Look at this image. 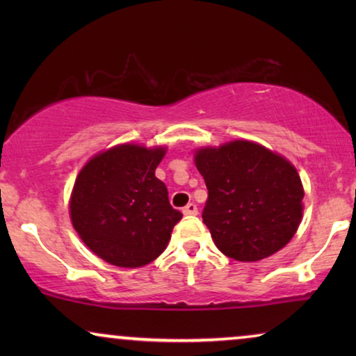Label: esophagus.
Segmentation results:
<instances>
[{"instance_id": "1", "label": "esophagus", "mask_w": 356, "mask_h": 356, "mask_svg": "<svg viewBox=\"0 0 356 356\" xmlns=\"http://www.w3.org/2000/svg\"><path fill=\"white\" fill-rule=\"evenodd\" d=\"M184 216H196L197 213V206L194 202H189L186 207H183Z\"/></svg>"}]
</instances>
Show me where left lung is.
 <instances>
[{
    "label": "left lung",
    "mask_w": 356,
    "mask_h": 356,
    "mask_svg": "<svg viewBox=\"0 0 356 356\" xmlns=\"http://www.w3.org/2000/svg\"><path fill=\"white\" fill-rule=\"evenodd\" d=\"M209 196L202 220L232 259L261 261L282 250L303 216V186L293 165L250 140L196 152Z\"/></svg>",
    "instance_id": "8db88e82"
}]
</instances>
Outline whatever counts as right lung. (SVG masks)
I'll list each match as a JSON object with an SVG mask.
<instances>
[{
  "label": "right lung",
  "mask_w": 356,
  "mask_h": 356,
  "mask_svg": "<svg viewBox=\"0 0 356 356\" xmlns=\"http://www.w3.org/2000/svg\"><path fill=\"white\" fill-rule=\"evenodd\" d=\"M165 149L123 144L95 155L77 175L71 220L81 240L118 267H140L162 254L183 213L170 206L155 168Z\"/></svg>",
  "instance_id": "right-lung-1"
}]
</instances>
